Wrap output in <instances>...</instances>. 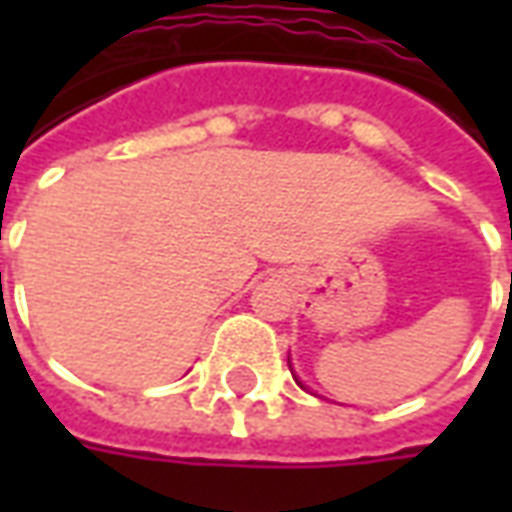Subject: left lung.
<instances>
[{
    "instance_id": "obj_1",
    "label": "left lung",
    "mask_w": 512,
    "mask_h": 512,
    "mask_svg": "<svg viewBox=\"0 0 512 512\" xmlns=\"http://www.w3.org/2000/svg\"><path fill=\"white\" fill-rule=\"evenodd\" d=\"M288 367H290V359H288ZM290 373H293V367H290ZM293 378H296V381H299V376H296V373H293ZM301 384V381H299Z\"/></svg>"
}]
</instances>
